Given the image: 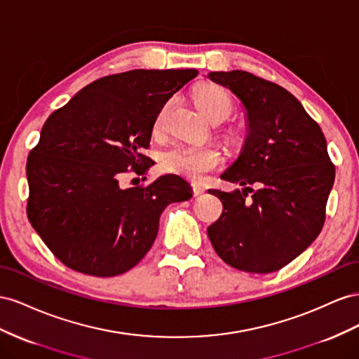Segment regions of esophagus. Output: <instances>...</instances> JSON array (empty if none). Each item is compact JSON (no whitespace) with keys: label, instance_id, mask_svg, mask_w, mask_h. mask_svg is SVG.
<instances>
[{"label":"esophagus","instance_id":"obj_1","mask_svg":"<svg viewBox=\"0 0 359 359\" xmlns=\"http://www.w3.org/2000/svg\"><path fill=\"white\" fill-rule=\"evenodd\" d=\"M204 189L201 185H197V183H194L192 185V192H194V197H198V196H201V194H204Z\"/></svg>","mask_w":359,"mask_h":359}]
</instances>
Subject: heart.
I'll use <instances>...</instances> for the list:
<instances>
[{"mask_svg": "<svg viewBox=\"0 0 359 359\" xmlns=\"http://www.w3.org/2000/svg\"><path fill=\"white\" fill-rule=\"evenodd\" d=\"M197 107L210 121H224L233 112V99L229 91L213 84L200 86L194 91ZM168 105L163 107L155 118L153 129L161 132L163 128ZM222 162L221 153L213 147H196V146H174L161 155V168L165 172L177 174L185 179L200 182L209 172L217 170Z\"/></svg>", "mask_w": 359, "mask_h": 359, "instance_id": "1", "label": "heart"}]
</instances>
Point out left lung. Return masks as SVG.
<instances>
[{
  "label": "left lung",
  "instance_id": "left-lung-1",
  "mask_svg": "<svg viewBox=\"0 0 359 359\" xmlns=\"http://www.w3.org/2000/svg\"><path fill=\"white\" fill-rule=\"evenodd\" d=\"M247 109V138L221 179L242 191L209 189L222 213L208 229L219 257L252 273L275 272L319 236L335 179L320 126L287 90L245 70L210 72ZM252 197H248V192Z\"/></svg>",
  "mask_w": 359,
  "mask_h": 359
}]
</instances>
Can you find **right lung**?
Returning <instances> with one entry per match:
<instances>
[{"instance_id":"right-lung-1","label":"right lung","mask_w":359,"mask_h":359,"mask_svg":"<svg viewBox=\"0 0 359 359\" xmlns=\"http://www.w3.org/2000/svg\"><path fill=\"white\" fill-rule=\"evenodd\" d=\"M197 74L135 69L104 76L48 117L27 161V215L67 268L93 276L132 269L155 242L163 209L192 197L176 174L126 189L118 180L155 163L142 153L155 118Z\"/></svg>"}]
</instances>
